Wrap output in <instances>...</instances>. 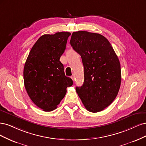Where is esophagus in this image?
<instances>
[{
    "mask_svg": "<svg viewBox=\"0 0 146 146\" xmlns=\"http://www.w3.org/2000/svg\"><path fill=\"white\" fill-rule=\"evenodd\" d=\"M71 78L72 79V80H73V81H74V79H75V76H74V74H73V75H72V76H71Z\"/></svg>",
    "mask_w": 146,
    "mask_h": 146,
    "instance_id": "obj_1",
    "label": "esophagus"
}]
</instances>
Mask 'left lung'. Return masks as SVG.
Listing matches in <instances>:
<instances>
[{"label": "left lung", "instance_id": "8db88e82", "mask_svg": "<svg viewBox=\"0 0 146 146\" xmlns=\"http://www.w3.org/2000/svg\"><path fill=\"white\" fill-rule=\"evenodd\" d=\"M70 44L81 56L84 81L76 90L86 109L93 113L104 110L118 93L121 65L109 41L102 35L86 31L73 32Z\"/></svg>", "mask_w": 146, "mask_h": 146}]
</instances>
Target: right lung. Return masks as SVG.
Wrapping results in <instances>:
<instances>
[{
	"mask_svg": "<svg viewBox=\"0 0 146 146\" xmlns=\"http://www.w3.org/2000/svg\"><path fill=\"white\" fill-rule=\"evenodd\" d=\"M69 32L40 36L33 46L23 68V81L27 92L36 106L45 111L57 108L73 85L65 76L59 60L66 46Z\"/></svg>",
	"mask_w": 146,
	"mask_h": 146,
	"instance_id": "right-lung-1",
	"label": "right lung"
}]
</instances>
